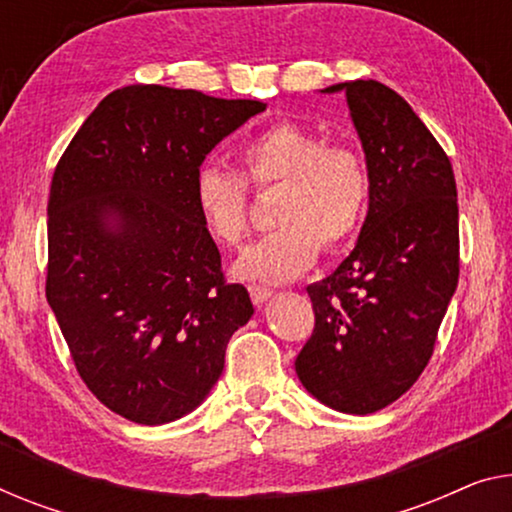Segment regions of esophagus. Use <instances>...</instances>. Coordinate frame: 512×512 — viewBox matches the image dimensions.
<instances>
[{
  "instance_id": "obj_1",
  "label": "esophagus",
  "mask_w": 512,
  "mask_h": 512,
  "mask_svg": "<svg viewBox=\"0 0 512 512\" xmlns=\"http://www.w3.org/2000/svg\"><path fill=\"white\" fill-rule=\"evenodd\" d=\"M248 292H250V299H253V303L255 305H262V303H266L271 299V289L269 287H259V285H250L248 287Z\"/></svg>"
}]
</instances>
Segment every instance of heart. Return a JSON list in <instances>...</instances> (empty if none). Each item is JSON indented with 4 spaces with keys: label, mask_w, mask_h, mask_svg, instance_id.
<instances>
[{
    "label": "heart",
    "mask_w": 512,
    "mask_h": 512,
    "mask_svg": "<svg viewBox=\"0 0 512 512\" xmlns=\"http://www.w3.org/2000/svg\"><path fill=\"white\" fill-rule=\"evenodd\" d=\"M241 177L204 163L193 177L197 218L218 246H241L248 232V186L280 188L276 232L246 250L234 271L243 280L289 282L315 264L319 250L338 253L361 230L370 204V174L347 144H326L296 121H276L236 151Z\"/></svg>",
    "instance_id": "obj_1"
}]
</instances>
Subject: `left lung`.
<instances>
[{
  "instance_id": "8db88e82",
  "label": "left lung",
  "mask_w": 512,
  "mask_h": 512,
  "mask_svg": "<svg viewBox=\"0 0 512 512\" xmlns=\"http://www.w3.org/2000/svg\"><path fill=\"white\" fill-rule=\"evenodd\" d=\"M345 91L370 174L356 248L308 287L315 331L296 356L310 395L342 414H375L407 393L434 352L460 276L453 165L391 87L354 80Z\"/></svg>"
}]
</instances>
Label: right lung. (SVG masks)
I'll return each mask as SVG.
<instances>
[{"label":"right lung","instance_id":"obj_1","mask_svg":"<svg viewBox=\"0 0 512 512\" xmlns=\"http://www.w3.org/2000/svg\"><path fill=\"white\" fill-rule=\"evenodd\" d=\"M248 98L131 85L89 114L52 174L45 296L82 381L140 425L186 416L253 317L197 218L193 177L264 112Z\"/></svg>","mask_w":512,"mask_h":512}]
</instances>
